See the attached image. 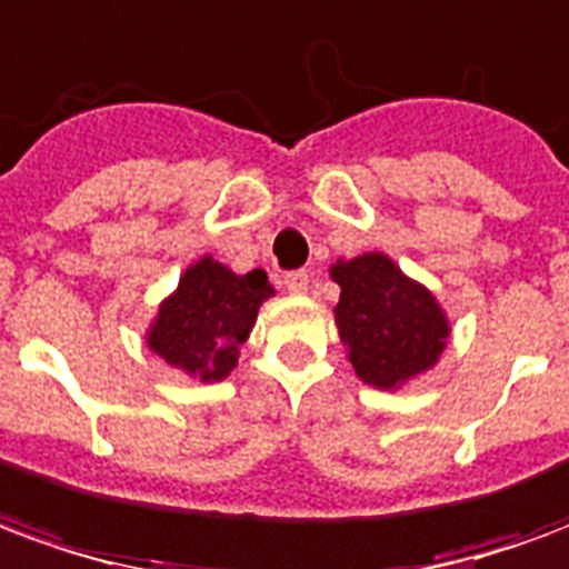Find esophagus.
<instances>
[{"instance_id": "obj_1", "label": "esophagus", "mask_w": 569, "mask_h": 569, "mask_svg": "<svg viewBox=\"0 0 569 569\" xmlns=\"http://www.w3.org/2000/svg\"><path fill=\"white\" fill-rule=\"evenodd\" d=\"M283 286H286V292H289V296H305V292H308V286H310V277L305 271H292V273H286V277H283Z\"/></svg>"}]
</instances>
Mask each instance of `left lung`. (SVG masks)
<instances>
[{
	"mask_svg": "<svg viewBox=\"0 0 569 569\" xmlns=\"http://www.w3.org/2000/svg\"><path fill=\"white\" fill-rule=\"evenodd\" d=\"M329 277L341 286L335 326L359 381L393 393L439 362L451 320L432 289L387 252L338 259Z\"/></svg>",
	"mask_w": 569,
	"mask_h": 569,
	"instance_id": "1",
	"label": "left lung"
}]
</instances>
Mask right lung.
Masks as SVG:
<instances>
[{"instance_id":"right-lung-1","label":"right lung","mask_w":569,"mask_h":569,"mask_svg":"<svg viewBox=\"0 0 569 569\" xmlns=\"http://www.w3.org/2000/svg\"><path fill=\"white\" fill-rule=\"evenodd\" d=\"M271 296L273 286L261 268L237 273L212 256H200L154 310L146 347L194 381H224L237 369L240 345Z\"/></svg>"}]
</instances>
